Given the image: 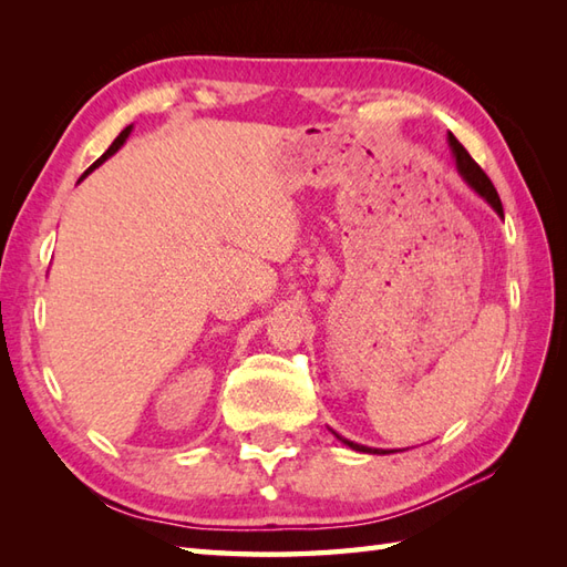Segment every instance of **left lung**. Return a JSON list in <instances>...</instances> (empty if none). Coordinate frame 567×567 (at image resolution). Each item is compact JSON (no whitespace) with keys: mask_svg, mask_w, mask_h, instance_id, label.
<instances>
[{"mask_svg":"<svg viewBox=\"0 0 567 567\" xmlns=\"http://www.w3.org/2000/svg\"><path fill=\"white\" fill-rule=\"evenodd\" d=\"M449 143H451L453 155H455L457 171H461V175L467 179V185L473 187V189L477 192V195H483V197L492 204V209H495L499 216H504L502 199H499V195H497L495 185H492V179L485 175L483 167H480V165L473 161V155H470V153L463 148V143L457 141L453 134H449ZM336 439H341L339 433H336ZM341 441H343L346 445H351L353 451H363V453H388V451H372V449H368V445H358V443L348 441V439H341Z\"/></svg>","mask_w":567,"mask_h":567,"instance_id":"left-lung-1","label":"left lung"}]
</instances>
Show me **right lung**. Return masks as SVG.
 <instances>
[{
  "instance_id": "right-lung-1",
  "label": "right lung",
  "mask_w": 567,
  "mask_h": 567,
  "mask_svg": "<svg viewBox=\"0 0 567 567\" xmlns=\"http://www.w3.org/2000/svg\"><path fill=\"white\" fill-rule=\"evenodd\" d=\"M128 134H131V126H126V128L122 131V134H118V136L114 138V143H112V146L104 151V155H102V158H100V161H94V163H92V167H90V171H87V173H92V171H94V167H97V165H102V163H104L106 158H110V155H114V153H116L118 148H122V146H124V141L128 138ZM87 173H84V175H87ZM84 175H82V177H84Z\"/></svg>"
}]
</instances>
